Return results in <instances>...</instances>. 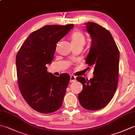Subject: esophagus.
<instances>
[{"mask_svg":"<svg viewBox=\"0 0 135 135\" xmlns=\"http://www.w3.org/2000/svg\"><path fill=\"white\" fill-rule=\"evenodd\" d=\"M76 81V77L74 75H71L70 76V82H73Z\"/></svg>","mask_w":135,"mask_h":135,"instance_id":"34e87169","label":"esophagus"}]
</instances>
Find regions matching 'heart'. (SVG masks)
Instances as JSON below:
<instances>
[{
	"mask_svg": "<svg viewBox=\"0 0 135 135\" xmlns=\"http://www.w3.org/2000/svg\"><path fill=\"white\" fill-rule=\"evenodd\" d=\"M71 42L73 46L83 47L86 43L85 34L81 31L76 30L71 36Z\"/></svg>",
	"mask_w": 135,
	"mask_h": 135,
	"instance_id": "heart-1",
	"label": "heart"
}]
</instances>
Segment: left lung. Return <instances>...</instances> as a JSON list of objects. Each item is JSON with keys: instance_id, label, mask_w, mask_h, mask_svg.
<instances>
[{"instance_id": "obj_1", "label": "left lung", "mask_w": 135, "mask_h": 135, "mask_svg": "<svg viewBox=\"0 0 135 135\" xmlns=\"http://www.w3.org/2000/svg\"><path fill=\"white\" fill-rule=\"evenodd\" d=\"M85 24L91 38L89 52L85 60L88 66L94 68V76L89 80L77 77V81L83 85L78 99L84 108L98 110L108 104L118 86L119 52L107 30L92 22Z\"/></svg>"}]
</instances>
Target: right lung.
Listing matches in <instances>:
<instances>
[{"instance_id": "1", "label": "right lung", "mask_w": 135, "mask_h": 135, "mask_svg": "<svg viewBox=\"0 0 135 135\" xmlns=\"http://www.w3.org/2000/svg\"><path fill=\"white\" fill-rule=\"evenodd\" d=\"M74 24L47 25L31 33L16 56L17 82L22 97L31 108L49 114L61 107L70 82L68 74L60 76L47 71L52 61L57 43Z\"/></svg>"}]
</instances>
